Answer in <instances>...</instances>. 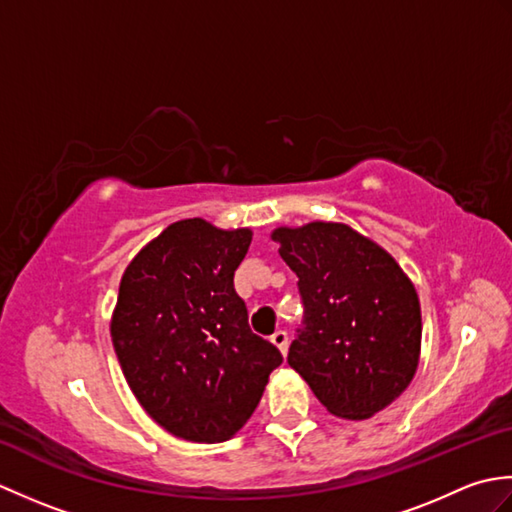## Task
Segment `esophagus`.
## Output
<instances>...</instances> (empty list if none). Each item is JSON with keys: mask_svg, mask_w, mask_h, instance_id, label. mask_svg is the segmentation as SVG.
Returning a JSON list of instances; mask_svg holds the SVG:
<instances>
[{"mask_svg": "<svg viewBox=\"0 0 512 512\" xmlns=\"http://www.w3.org/2000/svg\"><path fill=\"white\" fill-rule=\"evenodd\" d=\"M270 341H273V345L279 347L281 354L288 352V332L286 330H277L273 336H270Z\"/></svg>", "mask_w": 512, "mask_h": 512, "instance_id": "1", "label": "esophagus"}]
</instances>
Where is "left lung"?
Returning <instances> with one entry per match:
<instances>
[{"label":"left lung","mask_w":512,"mask_h":512,"mask_svg":"<svg viewBox=\"0 0 512 512\" xmlns=\"http://www.w3.org/2000/svg\"><path fill=\"white\" fill-rule=\"evenodd\" d=\"M270 237L299 277L303 301L288 365L334 416L372 418L418 369L422 317L411 279L347 224L279 226Z\"/></svg>","instance_id":"8db88e82"}]
</instances>
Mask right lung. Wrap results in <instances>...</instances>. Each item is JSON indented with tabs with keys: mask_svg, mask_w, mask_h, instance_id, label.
Segmentation results:
<instances>
[{
	"mask_svg": "<svg viewBox=\"0 0 512 512\" xmlns=\"http://www.w3.org/2000/svg\"><path fill=\"white\" fill-rule=\"evenodd\" d=\"M250 239V228L180 220L125 268L110 325L114 350L140 407L176 438H233L284 361L250 330L233 286Z\"/></svg>",
	"mask_w": 512,
	"mask_h": 512,
	"instance_id": "right-lung-1",
	"label": "right lung"
}]
</instances>
